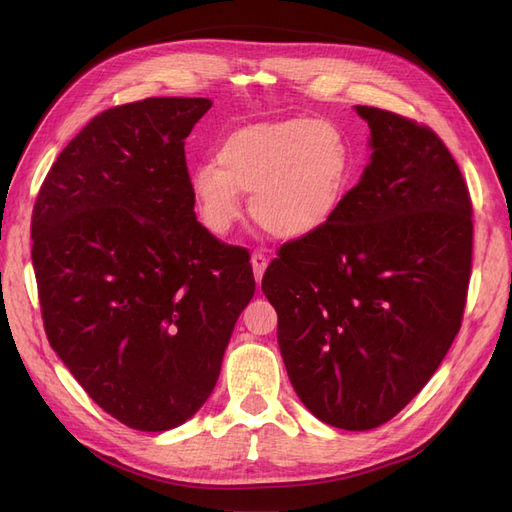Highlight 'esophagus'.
<instances>
[{
  "instance_id": "esophagus-1",
  "label": "esophagus",
  "mask_w": 512,
  "mask_h": 512,
  "mask_svg": "<svg viewBox=\"0 0 512 512\" xmlns=\"http://www.w3.org/2000/svg\"><path fill=\"white\" fill-rule=\"evenodd\" d=\"M267 265H269V258H267L265 254H262V252H254V254H252V269H254L256 282L262 280V273H265Z\"/></svg>"
}]
</instances>
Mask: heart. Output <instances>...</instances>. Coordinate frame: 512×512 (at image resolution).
<instances>
[{"label": "heart", "instance_id": "obj_1", "mask_svg": "<svg viewBox=\"0 0 512 512\" xmlns=\"http://www.w3.org/2000/svg\"><path fill=\"white\" fill-rule=\"evenodd\" d=\"M352 179V149L327 119L260 123L232 132L218 162L192 168L190 192L200 222L226 235L252 194L254 220L280 239H307L342 209Z\"/></svg>", "mask_w": 512, "mask_h": 512}]
</instances>
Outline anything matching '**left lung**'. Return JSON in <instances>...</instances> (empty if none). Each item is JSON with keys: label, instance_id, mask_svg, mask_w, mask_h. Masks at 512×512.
Returning a JSON list of instances; mask_svg holds the SVG:
<instances>
[{"label": "left lung", "instance_id": "left-lung-1", "mask_svg": "<svg viewBox=\"0 0 512 512\" xmlns=\"http://www.w3.org/2000/svg\"><path fill=\"white\" fill-rule=\"evenodd\" d=\"M369 164L335 220L288 241L262 277L277 344L305 408L367 431L421 393L463 320L472 271V200L431 128L356 106Z\"/></svg>", "mask_w": 512, "mask_h": 512}]
</instances>
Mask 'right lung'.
<instances>
[{"label": "right lung", "mask_w": 512, "mask_h": 512, "mask_svg": "<svg viewBox=\"0 0 512 512\" xmlns=\"http://www.w3.org/2000/svg\"><path fill=\"white\" fill-rule=\"evenodd\" d=\"M207 98L108 108L38 192L32 260L51 348L96 404L166 431L205 404L254 297L250 252L196 220L185 138Z\"/></svg>", "instance_id": "add662e5"}]
</instances>
